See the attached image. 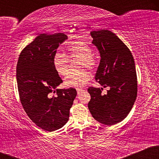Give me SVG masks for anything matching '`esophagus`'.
Returning <instances> with one entry per match:
<instances>
[{
  "mask_svg": "<svg viewBox=\"0 0 159 159\" xmlns=\"http://www.w3.org/2000/svg\"><path fill=\"white\" fill-rule=\"evenodd\" d=\"M83 91H85V89L84 88H78L77 89V93H78V95L81 94V93L83 92Z\"/></svg>",
  "mask_w": 159,
  "mask_h": 159,
  "instance_id": "esophagus-1",
  "label": "esophagus"
}]
</instances>
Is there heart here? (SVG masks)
<instances>
[{
  "instance_id": "b5f03b06",
  "label": "heart",
  "mask_w": 159,
  "mask_h": 159,
  "mask_svg": "<svg viewBox=\"0 0 159 159\" xmlns=\"http://www.w3.org/2000/svg\"><path fill=\"white\" fill-rule=\"evenodd\" d=\"M67 53L70 57L80 58L78 67L85 66L93 69L96 66V60L93 56V49L87 43L76 42L69 45ZM54 70L59 75L65 76L68 72L69 59L63 53L56 52L52 58ZM90 73L86 69H81L77 72H71L67 74L64 80V85L69 87H81L90 80Z\"/></svg>"
}]
</instances>
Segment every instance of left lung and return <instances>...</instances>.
<instances>
[{"label":"left lung","instance_id":"1","mask_svg":"<svg viewBox=\"0 0 159 159\" xmlns=\"http://www.w3.org/2000/svg\"><path fill=\"white\" fill-rule=\"evenodd\" d=\"M90 36L101 57L95 78L109 90L103 95L102 87H90L88 108L96 121L113 125L126 117L136 100L135 64L130 50L113 32L94 30Z\"/></svg>","mask_w":159,"mask_h":159}]
</instances>
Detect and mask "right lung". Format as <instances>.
<instances>
[{
	"instance_id": "add662e5",
	"label": "right lung",
	"mask_w": 159,
	"mask_h": 159,
	"mask_svg": "<svg viewBox=\"0 0 159 159\" xmlns=\"http://www.w3.org/2000/svg\"><path fill=\"white\" fill-rule=\"evenodd\" d=\"M67 38L61 33L39 34L23 49L16 67L24 110L37 126L48 132L57 130L68 122L77 95L74 88L57 89L63 81L52 63L57 48Z\"/></svg>"
}]
</instances>
